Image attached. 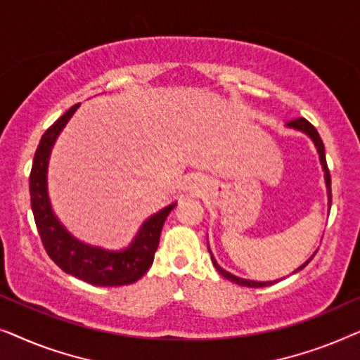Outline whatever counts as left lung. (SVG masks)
Listing matches in <instances>:
<instances>
[{
  "instance_id": "1",
  "label": "left lung",
  "mask_w": 360,
  "mask_h": 360,
  "mask_svg": "<svg viewBox=\"0 0 360 360\" xmlns=\"http://www.w3.org/2000/svg\"><path fill=\"white\" fill-rule=\"evenodd\" d=\"M287 126H288V127H295V129H298V131L307 132V134L313 139L314 146H316V149H318L319 160H321V165H323V169H324V179H326L329 203H331V198H333V195H331V175H329V169H328V164H326V154H324V144H323L321 137H319V134H318L316 127H314L309 121L304 120V117H297V120L288 121ZM210 254H211V250H210ZM311 259H313V257H309V260H311ZM211 260H213V265L216 267V270H218V272H219L221 275H223L224 278H228L229 282H233V283L240 285V287H252V288H257V287H267V285H272V283H274V282H254V280L239 278V277H236V275H233V274L226 272V270H224L223 267H219L218 262H216L214 257H213V254H211ZM309 260H307V262H304V264L302 265V267H298V270H302V269L307 267V265L309 264ZM298 270H297V272H298ZM275 282H277V280H275Z\"/></svg>"
}]
</instances>
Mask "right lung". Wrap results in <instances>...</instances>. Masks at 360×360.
<instances>
[{"mask_svg": "<svg viewBox=\"0 0 360 360\" xmlns=\"http://www.w3.org/2000/svg\"><path fill=\"white\" fill-rule=\"evenodd\" d=\"M77 108L78 105L72 106L44 132L34 154L31 175H29L34 221H36L44 249L63 272L86 283L98 285V287H121V285L134 283L154 262L162 226L176 203H172L157 214L150 216L142 224L129 248L120 252L91 248L72 238L58 223L51 208V200L47 193V165L53 142Z\"/></svg>", "mask_w": 360, "mask_h": 360, "instance_id": "right-lung-1", "label": "right lung"}]
</instances>
